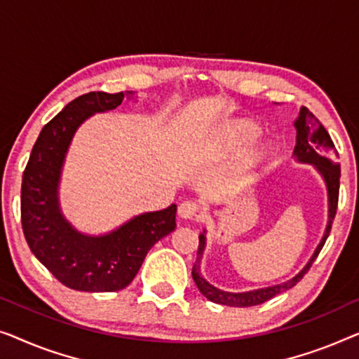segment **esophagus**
Wrapping results in <instances>:
<instances>
[{"mask_svg": "<svg viewBox=\"0 0 359 359\" xmlns=\"http://www.w3.org/2000/svg\"><path fill=\"white\" fill-rule=\"evenodd\" d=\"M201 212V205L198 203H194V201H183L178 205V214L180 217L183 219H194L198 217Z\"/></svg>", "mask_w": 359, "mask_h": 359, "instance_id": "esophagus-1", "label": "esophagus"}]
</instances>
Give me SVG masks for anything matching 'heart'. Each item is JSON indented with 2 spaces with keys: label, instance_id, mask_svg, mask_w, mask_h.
<instances>
[{
  "label": "heart",
  "instance_id": "b5f03b06",
  "mask_svg": "<svg viewBox=\"0 0 359 359\" xmlns=\"http://www.w3.org/2000/svg\"><path fill=\"white\" fill-rule=\"evenodd\" d=\"M259 132V127L255 122L250 121H238L235 122L225 130V140L229 145H240L253 137H257Z\"/></svg>",
  "mask_w": 359,
  "mask_h": 359
}]
</instances>
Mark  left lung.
I'll use <instances>...</instances> for the list:
<instances>
[{
	"label": "left lung",
	"instance_id": "8db88e82",
	"mask_svg": "<svg viewBox=\"0 0 359 359\" xmlns=\"http://www.w3.org/2000/svg\"><path fill=\"white\" fill-rule=\"evenodd\" d=\"M296 130H297V144L296 149H294V155L297 156L299 161H304V163H312L317 166V170L320 171L323 180L327 183L328 189V225L325 230V235H323L322 242L318 243L316 253L312 255L311 262L306 264V268L302 269L297 276H294L291 281L278 284V286L264 287V289H257V291L250 292H225L220 291V289L210 286V284L205 281V279L201 276V258H203L204 245H205V237L204 233L199 235V247H198V257H196L194 266H193V279L196 286L201 292H203L204 297H208L209 301L215 304H222V306H230V307H252L258 306V304H263L269 301V299L278 296L287 289L296 286V284L301 281L309 269H311L313 259L318 257L320 250L325 243L332 230V222L335 219L337 214V205H338V191H340V165L337 163L338 154L335 151V145L328 135L325 127L320 124V121L317 119L316 116L309 112L307 107H301V112H299V119L296 121Z\"/></svg>",
	"mask_w": 359,
	"mask_h": 359
}]
</instances>
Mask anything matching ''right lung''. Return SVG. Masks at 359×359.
Returning a JSON list of instances; mask_svg holds the SVG:
<instances>
[{
	"label": "right lung",
	"mask_w": 359,
	"mask_h": 359,
	"mask_svg": "<svg viewBox=\"0 0 359 359\" xmlns=\"http://www.w3.org/2000/svg\"><path fill=\"white\" fill-rule=\"evenodd\" d=\"M124 96V91H91L68 102L43 126L22 175L21 224L29 248L63 286L75 291L112 292L129 286L149 250L176 227V205L171 204L137 215L102 237H88L58 209V178L78 126L95 112L116 109Z\"/></svg>",
	"instance_id": "1"
}]
</instances>
